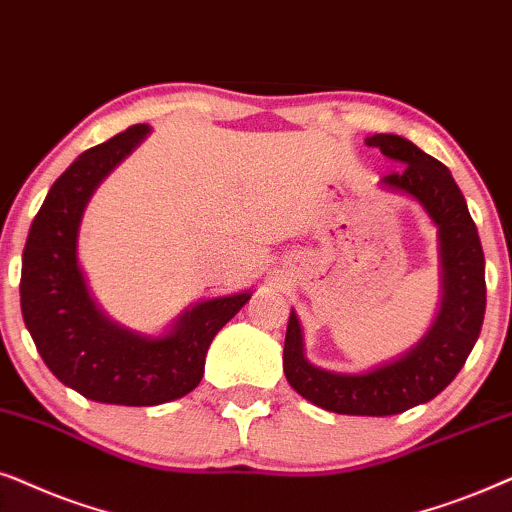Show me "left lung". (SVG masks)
Returning a JSON list of instances; mask_svg holds the SVG:
<instances>
[{
  "instance_id": "1",
  "label": "left lung",
  "mask_w": 512,
  "mask_h": 512,
  "mask_svg": "<svg viewBox=\"0 0 512 512\" xmlns=\"http://www.w3.org/2000/svg\"><path fill=\"white\" fill-rule=\"evenodd\" d=\"M365 145L400 163L379 187L419 203L438 227L440 309L433 325L398 358L365 372H332L304 356L302 325L290 311L283 346V372L290 386L316 407L353 417H391L424 405L445 391L478 342L485 320V255L459 185L447 166L393 133H377Z\"/></svg>"
}]
</instances>
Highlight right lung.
<instances>
[{
    "mask_svg": "<svg viewBox=\"0 0 512 512\" xmlns=\"http://www.w3.org/2000/svg\"><path fill=\"white\" fill-rule=\"evenodd\" d=\"M149 135L135 124L88 149L53 182L23 250L20 309L39 356L65 386L95 403L149 407L199 386L217 332L252 290L201 299L161 335L119 325L95 302L79 267V224L95 189Z\"/></svg>",
    "mask_w": 512,
    "mask_h": 512,
    "instance_id": "right-lung-1",
    "label": "right lung"
}]
</instances>
